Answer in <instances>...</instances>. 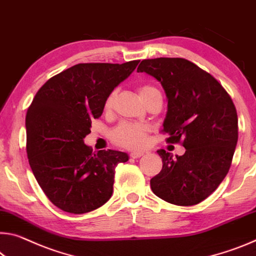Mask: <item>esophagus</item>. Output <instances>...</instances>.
Here are the masks:
<instances>
[{
	"instance_id": "obj_1",
	"label": "esophagus",
	"mask_w": 256,
	"mask_h": 256,
	"mask_svg": "<svg viewBox=\"0 0 256 256\" xmlns=\"http://www.w3.org/2000/svg\"><path fill=\"white\" fill-rule=\"evenodd\" d=\"M141 156H144L142 152H133L130 154V157L131 158H140Z\"/></svg>"
}]
</instances>
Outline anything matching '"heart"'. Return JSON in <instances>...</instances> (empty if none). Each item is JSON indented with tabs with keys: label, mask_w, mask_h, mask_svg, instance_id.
Masks as SVG:
<instances>
[{
	"label": "heart",
	"mask_w": 256,
	"mask_h": 256,
	"mask_svg": "<svg viewBox=\"0 0 256 256\" xmlns=\"http://www.w3.org/2000/svg\"><path fill=\"white\" fill-rule=\"evenodd\" d=\"M138 94L144 101L152 96H160V91L150 84H141L138 86ZM116 99V91H112L107 96L104 102V112H110ZM150 132V128L146 124L120 123L112 131V139L116 144L128 149L142 148L147 141V136Z\"/></svg>",
	"instance_id": "b5f03b06"
}]
</instances>
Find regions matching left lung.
Returning <instances> with one entry per match:
<instances>
[{"mask_svg": "<svg viewBox=\"0 0 256 256\" xmlns=\"http://www.w3.org/2000/svg\"><path fill=\"white\" fill-rule=\"evenodd\" d=\"M140 72L155 77L168 96L166 141L186 148L176 158L158 150L163 168L150 180L152 192L174 205H196L229 171L238 140L236 107L222 85L189 60L144 59Z\"/></svg>", "mask_w": 256, "mask_h": 256, "instance_id": "left-lung-1", "label": "left lung"}]
</instances>
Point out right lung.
<instances>
[{"mask_svg":"<svg viewBox=\"0 0 256 256\" xmlns=\"http://www.w3.org/2000/svg\"><path fill=\"white\" fill-rule=\"evenodd\" d=\"M139 62L75 64L44 83L28 108V162L46 197L64 212H91L112 197L115 168L128 160V154H94L84 138L102 114L107 96Z\"/></svg>","mask_w":256,"mask_h":256,"instance_id":"obj_1","label":"right lung"}]
</instances>
